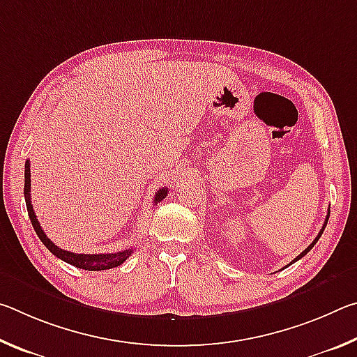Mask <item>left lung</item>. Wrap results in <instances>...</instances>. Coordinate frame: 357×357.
Wrapping results in <instances>:
<instances>
[{"mask_svg":"<svg viewBox=\"0 0 357 357\" xmlns=\"http://www.w3.org/2000/svg\"><path fill=\"white\" fill-rule=\"evenodd\" d=\"M329 214H331V209H328V215H326V220H324V225H323V228H321V229H319V233H318V236H317V238H315V239H313V243H312V244H310V245H309V247H307V249H305V250H304V252H302V253H301V255H298V257H296V258H294V259H293V261H291V263H289V264H293V263H294V261H298V259H301V258H302V257H304V255H307V252H309V250H310V249H312V247H313V245H315V244H317V243H318V239H319V238H321V234H323V231H324V228H326V225H328V220H329ZM289 264H288V266H289ZM285 268H287V266H285Z\"/></svg>","mask_w":357,"mask_h":357,"instance_id":"8db88e82","label":"left lung"}]
</instances>
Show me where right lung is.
Here are the masks:
<instances>
[{"label":"right lung","mask_w":357,"mask_h":357,"mask_svg":"<svg viewBox=\"0 0 357 357\" xmlns=\"http://www.w3.org/2000/svg\"><path fill=\"white\" fill-rule=\"evenodd\" d=\"M29 190H31V172H29V160H26L25 164V202H26V209H28V215L29 220H31L34 231L38 234L39 239L42 241L48 250H50L53 255L58 257L63 261L69 263L75 268H80L84 271H104V269H112L116 268V266L123 264L126 259H128L132 255V249L129 250H123V252H116V253H74V252H68L59 249L58 245L52 243L50 239L47 238V234L44 233V229L40 228V223L38 220V217L34 214L33 204H31V197H29ZM168 190L167 189H159L154 197V203H159L164 200L167 197Z\"/></svg>","instance_id":"add662e5"}]
</instances>
